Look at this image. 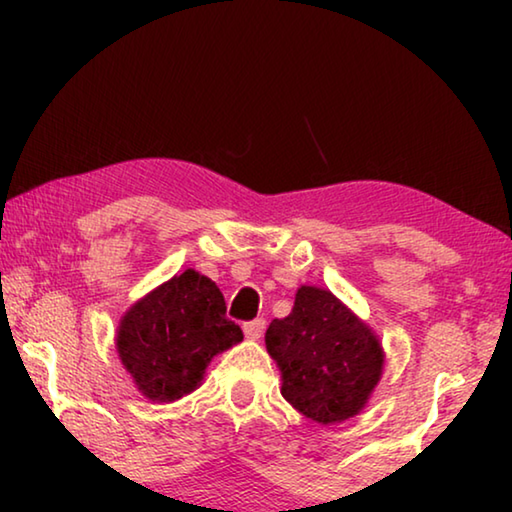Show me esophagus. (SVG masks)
Returning a JSON list of instances; mask_svg holds the SVG:
<instances>
[{"mask_svg":"<svg viewBox=\"0 0 512 512\" xmlns=\"http://www.w3.org/2000/svg\"><path fill=\"white\" fill-rule=\"evenodd\" d=\"M264 327H266V320H264V318L248 320V323H244V334H246V339H250V341H257L259 336L264 334Z\"/></svg>","mask_w":512,"mask_h":512,"instance_id":"34e87169","label":"esophagus"}]
</instances>
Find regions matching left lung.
<instances>
[{"instance_id":"obj_1","label":"left lung","mask_w":512,"mask_h":512,"mask_svg":"<svg viewBox=\"0 0 512 512\" xmlns=\"http://www.w3.org/2000/svg\"><path fill=\"white\" fill-rule=\"evenodd\" d=\"M266 350L282 370V395L305 418L334 424L357 415L384 366L377 336L339 298L300 287L287 318H273Z\"/></svg>"}]
</instances>
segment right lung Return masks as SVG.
I'll return each mask as SVG.
<instances>
[{"mask_svg": "<svg viewBox=\"0 0 512 512\" xmlns=\"http://www.w3.org/2000/svg\"><path fill=\"white\" fill-rule=\"evenodd\" d=\"M241 339V327L225 316L219 287L187 268L131 307L119 325L117 350L149 400L173 402L201 384L214 354Z\"/></svg>", "mask_w": 512, "mask_h": 512, "instance_id": "right-lung-1", "label": "right lung"}]
</instances>
